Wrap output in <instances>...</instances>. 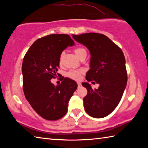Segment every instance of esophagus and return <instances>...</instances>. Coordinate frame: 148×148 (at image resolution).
Instances as JSON below:
<instances>
[{"mask_svg": "<svg viewBox=\"0 0 148 148\" xmlns=\"http://www.w3.org/2000/svg\"><path fill=\"white\" fill-rule=\"evenodd\" d=\"M77 86H78V87H80V86H81V83H80V82H77Z\"/></svg>", "mask_w": 148, "mask_h": 148, "instance_id": "esophagus-1", "label": "esophagus"}]
</instances>
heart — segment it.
Segmentation results:
<instances>
[{"mask_svg": "<svg viewBox=\"0 0 148 148\" xmlns=\"http://www.w3.org/2000/svg\"><path fill=\"white\" fill-rule=\"evenodd\" d=\"M74 51L75 54L76 55V56L78 57L79 58L82 56V55L87 53L86 50L82 47H75ZM63 55H64L63 52H62V53H61V55H60L59 63H61V60H62ZM82 70H71V71H69L68 73H67V76L69 77L70 78L73 79H78L79 78V75L82 73Z\"/></svg>", "mask_w": 148, "mask_h": 148, "instance_id": "heart-1", "label": "heart"}]
</instances>
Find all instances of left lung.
<instances>
[{
    "label": "left lung",
    "mask_w": 148,
    "mask_h": 148,
    "mask_svg": "<svg viewBox=\"0 0 148 148\" xmlns=\"http://www.w3.org/2000/svg\"><path fill=\"white\" fill-rule=\"evenodd\" d=\"M76 42L83 44L91 54L87 82L92 80L99 84L92 90L88 82L82 86L87 90L84 98L87 114L95 118H102L114 111L121 101L127 82L125 58L122 50L104 34L88 32L72 35Z\"/></svg>",
    "instance_id": "8db88e82"
}]
</instances>
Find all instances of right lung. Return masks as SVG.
Masks as SVG:
<instances>
[{
  "mask_svg": "<svg viewBox=\"0 0 148 148\" xmlns=\"http://www.w3.org/2000/svg\"><path fill=\"white\" fill-rule=\"evenodd\" d=\"M74 45L68 34H49L35 41L23 58L25 96L34 111L45 119L56 121L63 117L77 87L76 82L69 77H61V84L57 86L50 81L60 76L57 71L62 51Z\"/></svg>",
  "mask_w": 148,
  "mask_h": 148,
  "instance_id": "obj_1",
  "label": "right lung"
}]
</instances>
